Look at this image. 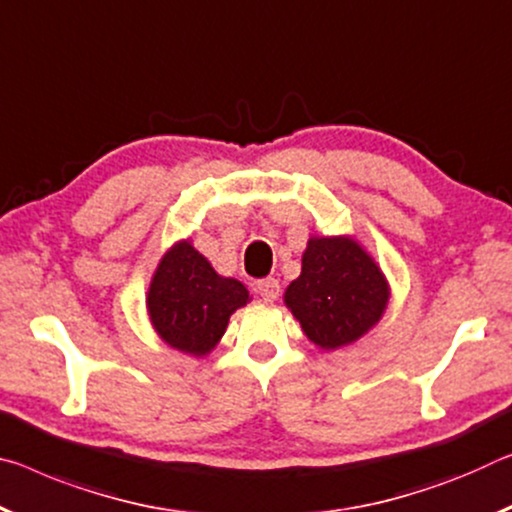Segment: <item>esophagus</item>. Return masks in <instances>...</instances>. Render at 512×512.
I'll list each match as a JSON object with an SVG mask.
<instances>
[{"instance_id": "1", "label": "esophagus", "mask_w": 512, "mask_h": 512, "mask_svg": "<svg viewBox=\"0 0 512 512\" xmlns=\"http://www.w3.org/2000/svg\"><path fill=\"white\" fill-rule=\"evenodd\" d=\"M255 294L262 298L264 303H273V300L280 296V282L273 280V278L259 280L257 285H255Z\"/></svg>"}]
</instances>
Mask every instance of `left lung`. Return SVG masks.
I'll return each instance as SVG.
<instances>
[{
  "label": "left lung",
  "instance_id": "1",
  "mask_svg": "<svg viewBox=\"0 0 512 512\" xmlns=\"http://www.w3.org/2000/svg\"><path fill=\"white\" fill-rule=\"evenodd\" d=\"M389 282L358 239L310 237L303 269L285 291V305L323 351L358 342L383 319Z\"/></svg>",
  "mask_w": 512,
  "mask_h": 512
}]
</instances>
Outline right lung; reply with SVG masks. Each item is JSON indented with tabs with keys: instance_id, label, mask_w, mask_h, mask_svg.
Returning <instances> with one entry per match:
<instances>
[{
	"instance_id": "obj_1",
	"label": "right lung",
	"mask_w": 512,
	"mask_h": 512,
	"mask_svg": "<svg viewBox=\"0 0 512 512\" xmlns=\"http://www.w3.org/2000/svg\"><path fill=\"white\" fill-rule=\"evenodd\" d=\"M248 300L239 280L218 275L209 259L182 239L154 269L145 305L154 332L170 348L202 358L214 351L230 316Z\"/></svg>"
}]
</instances>
